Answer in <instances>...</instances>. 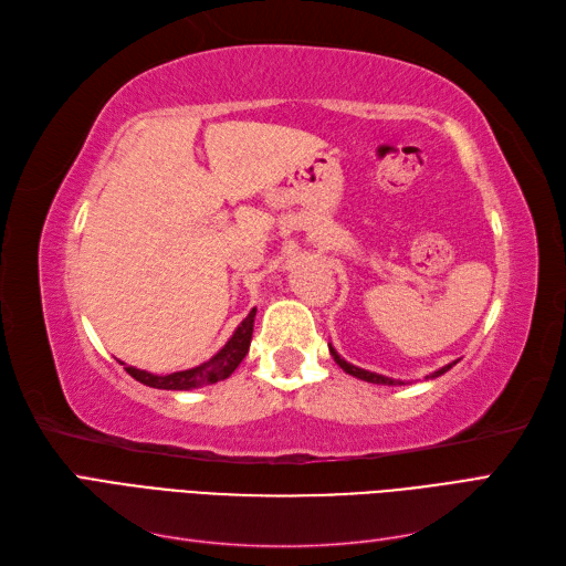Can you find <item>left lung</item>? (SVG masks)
Wrapping results in <instances>:
<instances>
[{
	"instance_id": "obj_1",
	"label": "left lung",
	"mask_w": 566,
	"mask_h": 566,
	"mask_svg": "<svg viewBox=\"0 0 566 566\" xmlns=\"http://www.w3.org/2000/svg\"><path fill=\"white\" fill-rule=\"evenodd\" d=\"M328 349H331V356L335 358V364L345 370V373H349V375H354V378H358V380H364V382H373V385H403L401 380H391V378H385V375H378V373H370V370H364V368H358V366H354V364H347L345 358H342L335 349H333V345H328ZM460 361V358H455L453 364H449V366H443V368H439V370H434L432 375H427L424 380H430V378H439V375H443L447 370H451L455 364Z\"/></svg>"
}]
</instances>
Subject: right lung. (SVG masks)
<instances>
[{
  "label": "right lung",
  "instance_id": "add662e5",
  "mask_svg": "<svg viewBox=\"0 0 566 566\" xmlns=\"http://www.w3.org/2000/svg\"><path fill=\"white\" fill-rule=\"evenodd\" d=\"M254 314H256V306L254 310L241 321L238 325L235 333L231 335V339L227 342L224 347H221L210 361H205L196 368H188V370H177V373H169V375H153L146 370H139L134 366H125V370L132 375L134 380H139L146 387H156V389H196L202 385H214L219 380H227L229 375L241 366V361L245 358L248 349H250V339H252V328H254Z\"/></svg>",
  "mask_w": 566,
  "mask_h": 566
}]
</instances>
